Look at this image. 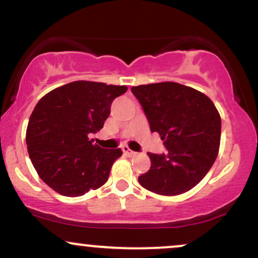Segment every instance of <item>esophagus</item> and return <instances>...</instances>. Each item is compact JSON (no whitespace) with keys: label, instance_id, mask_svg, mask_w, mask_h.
<instances>
[{"label":"esophagus","instance_id":"34e87169","mask_svg":"<svg viewBox=\"0 0 258 258\" xmlns=\"http://www.w3.org/2000/svg\"><path fill=\"white\" fill-rule=\"evenodd\" d=\"M121 150H122L123 154H125V155H127V156H132V155H135V154H136L135 152H132V150L130 149V148L127 146L121 147Z\"/></svg>","mask_w":258,"mask_h":258}]
</instances>
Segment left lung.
I'll list each match as a JSON object with an SVG mask.
<instances>
[{
  "instance_id": "8db88e82",
  "label": "left lung",
  "mask_w": 258,
  "mask_h": 258,
  "mask_svg": "<svg viewBox=\"0 0 258 258\" xmlns=\"http://www.w3.org/2000/svg\"><path fill=\"white\" fill-rule=\"evenodd\" d=\"M166 153H148L152 166L138 177L143 188L160 195L190 190L214 165L220 149L221 116L212 100L177 82L131 88Z\"/></svg>"
}]
</instances>
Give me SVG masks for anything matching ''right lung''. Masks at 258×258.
Segmentation results:
<instances>
[{
	"instance_id": "1",
	"label": "right lung",
	"mask_w": 258,
	"mask_h": 258,
	"mask_svg": "<svg viewBox=\"0 0 258 258\" xmlns=\"http://www.w3.org/2000/svg\"><path fill=\"white\" fill-rule=\"evenodd\" d=\"M126 86L75 81L55 88L35 106L26 130V146L40 178L57 193L81 197L109 178L121 149H104L90 141L103 128L112 100Z\"/></svg>"
}]
</instances>
